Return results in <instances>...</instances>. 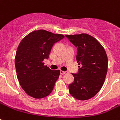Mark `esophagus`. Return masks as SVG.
I'll return each instance as SVG.
<instances>
[{
	"mask_svg": "<svg viewBox=\"0 0 120 120\" xmlns=\"http://www.w3.org/2000/svg\"><path fill=\"white\" fill-rule=\"evenodd\" d=\"M60 74H62V75H64V74H66V73H67V71H60Z\"/></svg>",
	"mask_w": 120,
	"mask_h": 120,
	"instance_id": "1",
	"label": "esophagus"
}]
</instances>
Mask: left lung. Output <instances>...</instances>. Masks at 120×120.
Here are the masks:
<instances>
[{"label":"left lung","mask_w":120,"mask_h":120,"mask_svg":"<svg viewBox=\"0 0 120 120\" xmlns=\"http://www.w3.org/2000/svg\"><path fill=\"white\" fill-rule=\"evenodd\" d=\"M77 49L79 71L72 73L74 81L69 84L70 95L79 100L91 98L102 87L108 70L106 52L99 41L86 34L65 35Z\"/></svg>","instance_id":"1"}]
</instances>
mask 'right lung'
<instances>
[{
  "instance_id": "add662e5",
  "label": "right lung",
  "mask_w": 120,
  "mask_h": 120,
  "mask_svg": "<svg viewBox=\"0 0 120 120\" xmlns=\"http://www.w3.org/2000/svg\"><path fill=\"white\" fill-rule=\"evenodd\" d=\"M64 38L45 30L30 33L22 40L17 50L15 65L20 85L27 95L42 98L50 95L60 75L44 65L55 43Z\"/></svg>"
}]
</instances>
